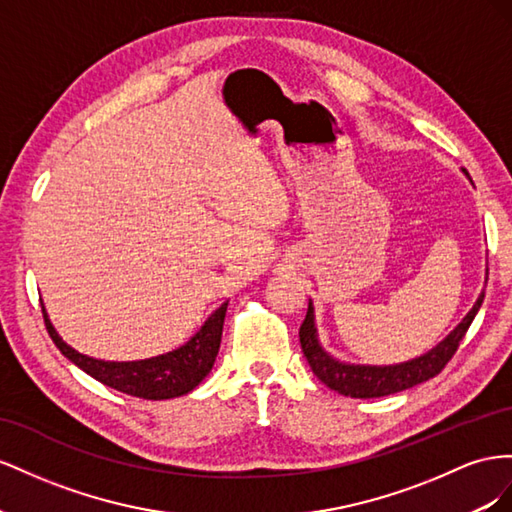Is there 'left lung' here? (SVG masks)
<instances>
[{"mask_svg": "<svg viewBox=\"0 0 512 512\" xmlns=\"http://www.w3.org/2000/svg\"><path fill=\"white\" fill-rule=\"evenodd\" d=\"M483 298H485V291L480 294V298L472 306V311L465 315L461 324L452 330L440 345L431 349L429 354L410 362L397 364V367H354V364H343V362L332 360L317 343L311 302L300 326V347L306 360L311 364V371L317 375L319 382H324L330 390H337L339 394H345V397H354V399L386 397V394L401 392L427 382V379L435 377L446 367L450 358L455 356V352L459 349V343L465 337L467 328H470L472 319L476 317L480 304H483Z\"/></svg>", "mask_w": 512, "mask_h": 512, "instance_id": "8db88e82", "label": "left lung"}]
</instances>
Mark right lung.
<instances>
[{"label": "right lung", "mask_w": 512, "mask_h": 512, "mask_svg": "<svg viewBox=\"0 0 512 512\" xmlns=\"http://www.w3.org/2000/svg\"><path fill=\"white\" fill-rule=\"evenodd\" d=\"M225 311L227 302L208 317L206 324L201 326V330L191 341L180 349H175V352L137 362H105L87 358L60 339V334L51 326L45 309H42V317H45L49 337L53 339L57 349L70 362H75L81 371L98 379L100 384L130 394V397L163 401L191 392L212 371L218 347H221Z\"/></svg>", "instance_id": "right-lung-1"}]
</instances>
